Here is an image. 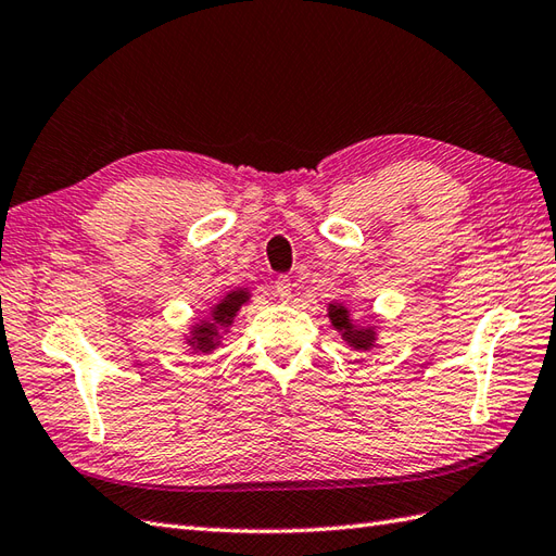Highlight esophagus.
<instances>
[{
    "instance_id": "esophagus-1",
    "label": "esophagus",
    "mask_w": 556,
    "mask_h": 556,
    "mask_svg": "<svg viewBox=\"0 0 556 556\" xmlns=\"http://www.w3.org/2000/svg\"><path fill=\"white\" fill-rule=\"evenodd\" d=\"M291 291H293V283H291V279L289 277H277V281H275V295L279 301H289L291 299Z\"/></svg>"
}]
</instances>
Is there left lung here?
<instances>
[{"instance_id":"obj_1","label":"left lung","mask_w":556,"mask_h":556,"mask_svg":"<svg viewBox=\"0 0 556 556\" xmlns=\"http://www.w3.org/2000/svg\"><path fill=\"white\" fill-rule=\"evenodd\" d=\"M329 319H331L333 329L341 331L343 341L351 343L355 351H369L374 341H377V331L369 327H355L351 319V313H348V307L341 303L329 305Z\"/></svg>"}]
</instances>
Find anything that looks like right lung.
<instances>
[{
    "label": "right lung",
    "mask_w": 556,
    "mask_h": 556,
    "mask_svg": "<svg viewBox=\"0 0 556 556\" xmlns=\"http://www.w3.org/2000/svg\"><path fill=\"white\" fill-rule=\"evenodd\" d=\"M249 301V291L243 289H237L227 293L223 301H219L217 305H213L211 309V319H201L199 325H193L191 329V339L189 345L193 348V351L199 353H211L213 348L217 345V339H219V329L223 327H229L231 319H235V315L239 313V307Z\"/></svg>",
    "instance_id": "1"
}]
</instances>
